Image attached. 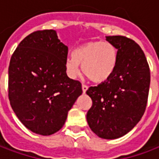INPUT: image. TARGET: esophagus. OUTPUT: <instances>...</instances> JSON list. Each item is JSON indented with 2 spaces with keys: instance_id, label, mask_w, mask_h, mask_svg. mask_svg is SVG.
Wrapping results in <instances>:
<instances>
[{
  "instance_id": "1",
  "label": "esophagus",
  "mask_w": 159,
  "mask_h": 159,
  "mask_svg": "<svg viewBox=\"0 0 159 159\" xmlns=\"http://www.w3.org/2000/svg\"><path fill=\"white\" fill-rule=\"evenodd\" d=\"M82 91H83V93H85L86 91L88 90V86L85 85V84H82Z\"/></svg>"
}]
</instances>
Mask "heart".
<instances>
[{"label":"heart","mask_w":159,"mask_h":159,"mask_svg":"<svg viewBox=\"0 0 159 159\" xmlns=\"http://www.w3.org/2000/svg\"><path fill=\"white\" fill-rule=\"evenodd\" d=\"M65 61L68 76L75 79L80 74V65L86 77L93 82H105L117 70L119 53L117 48L108 41H89L78 47Z\"/></svg>","instance_id":"b5f03b06"}]
</instances>
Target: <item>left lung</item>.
Instances as JSON below:
<instances>
[{"instance_id": "8db88e82", "label": "left lung", "mask_w": 159, "mask_h": 159, "mask_svg": "<svg viewBox=\"0 0 159 159\" xmlns=\"http://www.w3.org/2000/svg\"><path fill=\"white\" fill-rule=\"evenodd\" d=\"M118 50L119 63L111 78L86 93L92 106L87 121L97 136L115 139L126 135L139 123L146 110L150 70L138 43L125 36H107Z\"/></svg>"}]
</instances>
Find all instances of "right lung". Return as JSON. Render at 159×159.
<instances>
[{"instance_id": "1", "label": "right lung", "mask_w": 159, "mask_h": 159, "mask_svg": "<svg viewBox=\"0 0 159 159\" xmlns=\"http://www.w3.org/2000/svg\"><path fill=\"white\" fill-rule=\"evenodd\" d=\"M68 47L54 30H37L20 42L9 66V99L20 121L30 131L49 136L63 127L68 112L82 93L70 79Z\"/></svg>"}]
</instances>
